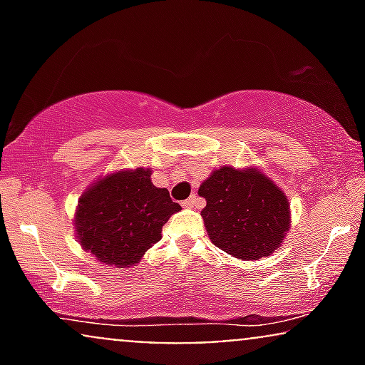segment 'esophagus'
<instances>
[{
  "label": "esophagus",
  "mask_w": 365,
  "mask_h": 365,
  "mask_svg": "<svg viewBox=\"0 0 365 365\" xmlns=\"http://www.w3.org/2000/svg\"><path fill=\"white\" fill-rule=\"evenodd\" d=\"M200 199L197 195H190V199H187L185 202H183V207L187 209H194V207H200Z\"/></svg>",
  "instance_id": "34e87169"
}]
</instances>
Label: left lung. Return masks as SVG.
I'll return each instance as SVG.
<instances>
[{
  "instance_id": "1",
  "label": "left lung",
  "mask_w": 365,
  "mask_h": 365,
  "mask_svg": "<svg viewBox=\"0 0 365 365\" xmlns=\"http://www.w3.org/2000/svg\"><path fill=\"white\" fill-rule=\"evenodd\" d=\"M211 242L226 254L259 261L279 249L290 230V202L262 170L221 166L199 187Z\"/></svg>"
}]
</instances>
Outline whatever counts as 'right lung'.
Here are the masks:
<instances>
[{"mask_svg":"<svg viewBox=\"0 0 365 365\" xmlns=\"http://www.w3.org/2000/svg\"><path fill=\"white\" fill-rule=\"evenodd\" d=\"M150 168L116 170L91 183L75 209V235L86 252L110 267H130L161 240L180 204L150 180Z\"/></svg>","mask_w":365,"mask_h":365,"instance_id":"right-lung-1","label":"right lung"}]
</instances>
